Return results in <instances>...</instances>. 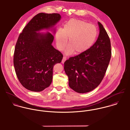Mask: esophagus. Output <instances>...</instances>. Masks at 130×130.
Wrapping results in <instances>:
<instances>
[{
	"label": "esophagus",
	"mask_w": 130,
	"mask_h": 130,
	"mask_svg": "<svg viewBox=\"0 0 130 130\" xmlns=\"http://www.w3.org/2000/svg\"><path fill=\"white\" fill-rule=\"evenodd\" d=\"M66 59H67V58H66V57H65V56H63V58H62V59L61 62H62V63H64V62H65V61L66 60Z\"/></svg>",
	"instance_id": "34e87169"
}]
</instances>
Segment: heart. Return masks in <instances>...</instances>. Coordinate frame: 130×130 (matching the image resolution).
<instances>
[{
	"label": "heart",
	"instance_id": "1",
	"mask_svg": "<svg viewBox=\"0 0 130 130\" xmlns=\"http://www.w3.org/2000/svg\"><path fill=\"white\" fill-rule=\"evenodd\" d=\"M98 36L96 27L84 21L71 19L58 29L56 35V45L62 51L67 44V55L74 52V54H83L89 50L94 44Z\"/></svg>",
	"mask_w": 130,
	"mask_h": 130
}]
</instances>
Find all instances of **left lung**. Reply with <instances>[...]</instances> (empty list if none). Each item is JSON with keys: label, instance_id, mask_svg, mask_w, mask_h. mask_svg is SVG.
<instances>
[{"label": "left lung", "instance_id": "obj_1", "mask_svg": "<svg viewBox=\"0 0 130 130\" xmlns=\"http://www.w3.org/2000/svg\"><path fill=\"white\" fill-rule=\"evenodd\" d=\"M100 33L87 52L71 57L64 63L70 87L75 92L86 93L96 88L103 79L111 57L110 39L103 25L98 22Z\"/></svg>", "mask_w": 130, "mask_h": 130}]
</instances>
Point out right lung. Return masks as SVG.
Instances as JSON below:
<instances>
[{
	"label": "right lung",
	"mask_w": 130,
	"mask_h": 130,
	"mask_svg": "<svg viewBox=\"0 0 130 130\" xmlns=\"http://www.w3.org/2000/svg\"><path fill=\"white\" fill-rule=\"evenodd\" d=\"M58 13H39L27 23L19 36L13 56V64L19 81L25 89L41 92L53 80V68L60 63L61 53L52 45L55 25L60 20Z\"/></svg>",
	"instance_id": "obj_1"
}]
</instances>
